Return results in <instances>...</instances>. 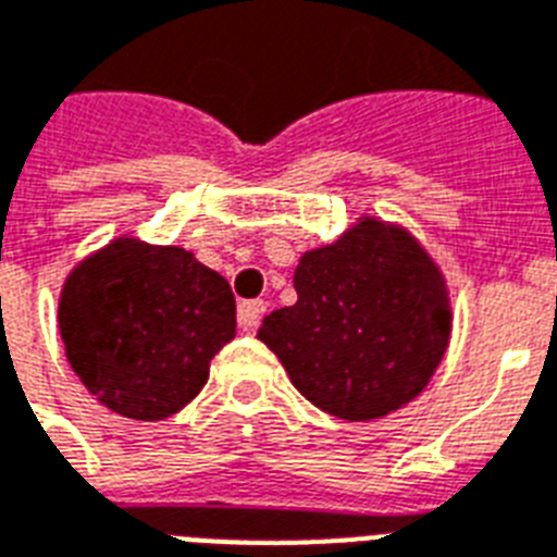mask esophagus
Masks as SVG:
<instances>
[{
    "instance_id": "obj_1",
    "label": "esophagus",
    "mask_w": 557,
    "mask_h": 557,
    "mask_svg": "<svg viewBox=\"0 0 557 557\" xmlns=\"http://www.w3.org/2000/svg\"><path fill=\"white\" fill-rule=\"evenodd\" d=\"M267 305L261 299H252V301H242L238 305V327L247 333H252L261 324V315H264Z\"/></svg>"
}]
</instances>
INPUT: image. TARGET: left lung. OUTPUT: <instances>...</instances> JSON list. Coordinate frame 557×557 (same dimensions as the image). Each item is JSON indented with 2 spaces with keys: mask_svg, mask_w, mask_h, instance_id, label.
<instances>
[{
  "mask_svg": "<svg viewBox=\"0 0 557 557\" xmlns=\"http://www.w3.org/2000/svg\"><path fill=\"white\" fill-rule=\"evenodd\" d=\"M299 299L267 315L258 339L322 411L380 420L420 397L451 336L446 278L408 230L359 218L299 258Z\"/></svg>",
  "mask_w": 557,
  "mask_h": 557,
  "instance_id": "8db88e82",
  "label": "left lung"
}]
</instances>
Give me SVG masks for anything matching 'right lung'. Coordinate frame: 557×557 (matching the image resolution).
I'll return each instance as SVG.
<instances>
[{
	"label": "right lung",
	"instance_id": "1",
	"mask_svg": "<svg viewBox=\"0 0 557 557\" xmlns=\"http://www.w3.org/2000/svg\"><path fill=\"white\" fill-rule=\"evenodd\" d=\"M57 322L79 382L114 413L154 422L201 394L235 336V296L184 247L123 235L71 270Z\"/></svg>",
	"mask_w": 557,
	"mask_h": 557
}]
</instances>
